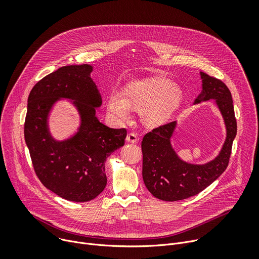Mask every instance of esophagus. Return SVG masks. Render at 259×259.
<instances>
[{
    "label": "esophagus",
    "instance_id": "obj_1",
    "mask_svg": "<svg viewBox=\"0 0 259 259\" xmlns=\"http://www.w3.org/2000/svg\"><path fill=\"white\" fill-rule=\"evenodd\" d=\"M126 142L131 143V144H135L138 142V135L134 134V133H129L126 137Z\"/></svg>",
    "mask_w": 259,
    "mask_h": 259
}]
</instances>
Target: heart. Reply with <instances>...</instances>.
Returning a JSON list of instances; mask_svg holds the SVG:
<instances>
[{
	"mask_svg": "<svg viewBox=\"0 0 259 259\" xmlns=\"http://www.w3.org/2000/svg\"><path fill=\"white\" fill-rule=\"evenodd\" d=\"M185 99L182 86L169 78L153 76L129 81L121 93L107 98V111L116 120L129 118L130 109L139 112L142 124L149 129L165 126L181 109Z\"/></svg>",
	"mask_w": 259,
	"mask_h": 259,
	"instance_id": "b5f03b06",
	"label": "heart"
}]
</instances>
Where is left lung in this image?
<instances>
[{
    "instance_id": "8db88e82",
    "label": "left lung",
    "mask_w": 259,
    "mask_h": 259,
    "mask_svg": "<svg viewBox=\"0 0 259 259\" xmlns=\"http://www.w3.org/2000/svg\"><path fill=\"white\" fill-rule=\"evenodd\" d=\"M202 90L194 105L214 101L226 127V140L220 153L206 164L184 160L171 143L178 121L147 133L142 142L143 180L154 197L165 201L186 199L198 194L227 169L237 125L232 95L221 79L200 72Z\"/></svg>"
}]
</instances>
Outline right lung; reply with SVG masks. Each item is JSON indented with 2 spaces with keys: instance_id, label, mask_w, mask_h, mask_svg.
<instances>
[{
  "instance_id": "add662e5",
  "label": "right lung",
  "mask_w": 259,
  "mask_h": 259,
  "mask_svg": "<svg viewBox=\"0 0 259 259\" xmlns=\"http://www.w3.org/2000/svg\"><path fill=\"white\" fill-rule=\"evenodd\" d=\"M88 64L68 65L40 79L30 91L25 119V142L42 184L60 197L85 202L107 185L105 162L124 146L125 129H112L95 115L102 97ZM69 102L79 115V126L69 137L54 138L50 115L60 101Z\"/></svg>"
}]
</instances>
